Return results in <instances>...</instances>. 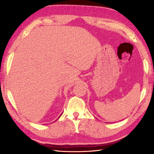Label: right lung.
I'll use <instances>...</instances> for the list:
<instances>
[{
  "label": "right lung",
  "instance_id": "1",
  "mask_svg": "<svg viewBox=\"0 0 154 154\" xmlns=\"http://www.w3.org/2000/svg\"><path fill=\"white\" fill-rule=\"evenodd\" d=\"M61 115H62V114H61Z\"/></svg>",
  "mask_w": 154,
  "mask_h": 154
}]
</instances>
